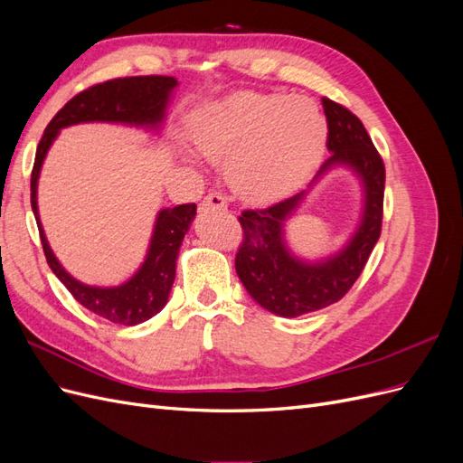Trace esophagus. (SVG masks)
Instances as JSON below:
<instances>
[{
  "instance_id": "34e87169",
  "label": "esophagus",
  "mask_w": 463,
  "mask_h": 463,
  "mask_svg": "<svg viewBox=\"0 0 463 463\" xmlns=\"http://www.w3.org/2000/svg\"><path fill=\"white\" fill-rule=\"evenodd\" d=\"M226 206H228V199L218 191L208 193L203 201V208H226Z\"/></svg>"
}]
</instances>
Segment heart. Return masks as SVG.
<instances>
[{
  "mask_svg": "<svg viewBox=\"0 0 463 463\" xmlns=\"http://www.w3.org/2000/svg\"><path fill=\"white\" fill-rule=\"evenodd\" d=\"M193 141L206 158L228 160L230 184L245 199L272 201L317 170L326 121L303 98L243 92L204 116Z\"/></svg>",
  "mask_w": 463,
  "mask_h": 463,
  "instance_id": "1",
  "label": "heart"
}]
</instances>
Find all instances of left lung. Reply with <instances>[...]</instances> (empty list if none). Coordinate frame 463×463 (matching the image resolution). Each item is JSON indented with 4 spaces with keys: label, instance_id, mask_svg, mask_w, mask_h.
I'll list each match as a JSON object with an SVG mask.
<instances>
[{
    "label": "left lung",
    "instance_id": "left-lung-1",
    "mask_svg": "<svg viewBox=\"0 0 463 463\" xmlns=\"http://www.w3.org/2000/svg\"><path fill=\"white\" fill-rule=\"evenodd\" d=\"M322 108L332 156L317 177L334 164L352 165L365 187V210L352 241L338 255L315 264L293 257L282 233L286 218L303 201L305 191L272 206L243 210L237 218L243 230L235 255L237 276L250 298L279 317H299L340 301L365 269L383 230L386 174L381 154L361 119L345 106L322 98Z\"/></svg>",
    "mask_w": 463,
    "mask_h": 463
}]
</instances>
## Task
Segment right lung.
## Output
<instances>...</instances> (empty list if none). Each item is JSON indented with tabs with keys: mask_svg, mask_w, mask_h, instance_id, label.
I'll return each instance as SVG.
<instances>
[{
	"mask_svg": "<svg viewBox=\"0 0 463 463\" xmlns=\"http://www.w3.org/2000/svg\"><path fill=\"white\" fill-rule=\"evenodd\" d=\"M177 80L164 75H143V77H123L98 82L87 90L73 96L58 114L52 118L48 128L42 135L34 165L31 174V204L38 223L42 249H44L46 260L52 272L61 279V284L71 291V296L94 315L108 318L109 322L123 326H135L152 318L164 309L167 296L174 286L175 260L179 245L197 214V204H177L174 208H164L156 218V226L150 240L146 259L138 272L118 288H92L77 282L69 276L63 266L53 257L46 241L44 230L38 218L36 204V185L42 162L53 138L60 129L67 125L85 123V121H114L129 125H146L156 128L164 119V111L170 92L175 89Z\"/></svg>",
	"mask_w": 463,
	"mask_h": 463,
	"instance_id": "right-lung-1",
	"label": "right lung"
}]
</instances>
